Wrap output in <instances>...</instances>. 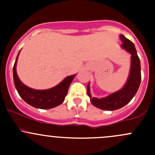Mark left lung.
Segmentation results:
<instances>
[{
	"instance_id": "left-lung-1",
	"label": "left lung",
	"mask_w": 155,
	"mask_h": 155,
	"mask_svg": "<svg viewBox=\"0 0 155 155\" xmlns=\"http://www.w3.org/2000/svg\"><path fill=\"white\" fill-rule=\"evenodd\" d=\"M120 40L123 43L121 48L130 54V68L126 83L122 88L112 93L105 97H92L90 91V83L87 85V93L91 99V102L95 107L103 110H116L127 105L135 96L141 82V67L140 60L137 54L134 43L120 34Z\"/></svg>"
}]
</instances>
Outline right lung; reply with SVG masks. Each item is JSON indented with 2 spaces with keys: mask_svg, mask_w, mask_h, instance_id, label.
Instances as JSON below:
<instances>
[{
  "mask_svg": "<svg viewBox=\"0 0 155 155\" xmlns=\"http://www.w3.org/2000/svg\"><path fill=\"white\" fill-rule=\"evenodd\" d=\"M19 52L13 66V80L14 85L20 97L29 105L37 109H51L61 104L68 94L69 87L76 76V74L67 76L58 85L51 88L46 90L31 88L23 84L17 75L16 64Z\"/></svg>",
  "mask_w": 155,
  "mask_h": 155,
  "instance_id": "add662e5",
  "label": "right lung"
}]
</instances>
